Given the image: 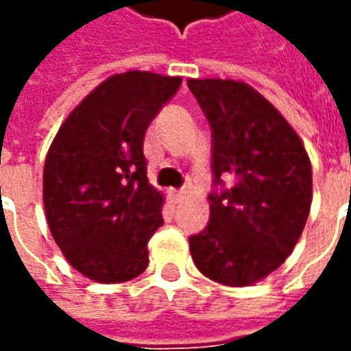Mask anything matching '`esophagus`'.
<instances>
[{
  "instance_id": "esophagus-1",
  "label": "esophagus",
  "mask_w": 351,
  "mask_h": 351,
  "mask_svg": "<svg viewBox=\"0 0 351 351\" xmlns=\"http://www.w3.org/2000/svg\"><path fill=\"white\" fill-rule=\"evenodd\" d=\"M171 202H181L183 200V191H170Z\"/></svg>"
}]
</instances>
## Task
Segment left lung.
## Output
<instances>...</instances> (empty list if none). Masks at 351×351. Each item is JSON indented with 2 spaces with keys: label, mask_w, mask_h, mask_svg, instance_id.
<instances>
[{
  "label": "left lung",
  "mask_w": 351,
  "mask_h": 351,
  "mask_svg": "<svg viewBox=\"0 0 351 351\" xmlns=\"http://www.w3.org/2000/svg\"><path fill=\"white\" fill-rule=\"evenodd\" d=\"M212 128L210 223L189 237L202 275L248 287L281 265L311 206V164L298 134L256 89L235 80H189ZM223 179H233L227 188Z\"/></svg>",
  "instance_id": "1"
}]
</instances>
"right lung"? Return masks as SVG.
Here are the masks:
<instances>
[{
	"mask_svg": "<svg viewBox=\"0 0 351 351\" xmlns=\"http://www.w3.org/2000/svg\"><path fill=\"white\" fill-rule=\"evenodd\" d=\"M181 78L130 70L93 89L62 122L45 158L43 206L69 263L97 282H124L149 265L147 243L164 199L147 180V128Z\"/></svg>",
	"mask_w": 351,
	"mask_h": 351,
	"instance_id": "right-lung-1",
	"label": "right lung"
}]
</instances>
